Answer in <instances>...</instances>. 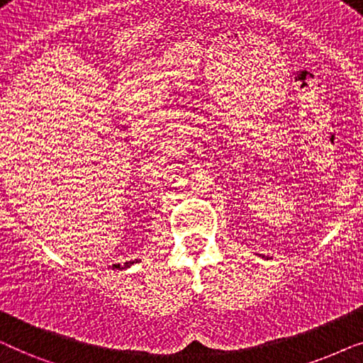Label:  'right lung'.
<instances>
[{"label":"right lung","instance_id":"add662e5","mask_svg":"<svg viewBox=\"0 0 363 363\" xmlns=\"http://www.w3.org/2000/svg\"><path fill=\"white\" fill-rule=\"evenodd\" d=\"M133 262H137V259H135V261H128V262H125V264H123V267H130V266L133 264ZM118 266H121V264H118Z\"/></svg>","mask_w":363,"mask_h":363}]
</instances>
